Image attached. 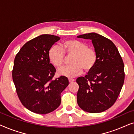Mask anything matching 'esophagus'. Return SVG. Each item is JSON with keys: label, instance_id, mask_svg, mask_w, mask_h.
<instances>
[{"label": "esophagus", "instance_id": "34e87169", "mask_svg": "<svg viewBox=\"0 0 134 134\" xmlns=\"http://www.w3.org/2000/svg\"><path fill=\"white\" fill-rule=\"evenodd\" d=\"M68 80H69V82H74V79H72V78H69L68 79Z\"/></svg>", "mask_w": 134, "mask_h": 134}]
</instances>
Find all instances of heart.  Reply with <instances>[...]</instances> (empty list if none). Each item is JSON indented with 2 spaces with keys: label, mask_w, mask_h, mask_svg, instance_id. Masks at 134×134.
<instances>
[{
  "label": "heart",
  "mask_w": 134,
  "mask_h": 134,
  "mask_svg": "<svg viewBox=\"0 0 134 134\" xmlns=\"http://www.w3.org/2000/svg\"><path fill=\"white\" fill-rule=\"evenodd\" d=\"M72 56L71 65L58 70V74L68 77H74L81 74L83 69L86 72L93 69L98 60L96 50L88 46L87 44L77 40H66L62 44V48L53 46L49 49L48 57L51 63L57 68L64 65L66 56Z\"/></svg>",
  "instance_id": "obj_1"
}]
</instances>
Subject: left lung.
<instances>
[{"mask_svg": "<svg viewBox=\"0 0 134 134\" xmlns=\"http://www.w3.org/2000/svg\"><path fill=\"white\" fill-rule=\"evenodd\" d=\"M92 41L98 60L85 77L77 79V101L83 110L100 113L111 107L118 98L124 81V65L111 40L96 33L77 36Z\"/></svg>", "mask_w": 134, "mask_h": 134, "instance_id": "left-lung-1", "label": "left lung"}]
</instances>
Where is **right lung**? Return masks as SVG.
Returning <instances> with one entry per match:
<instances>
[{"instance_id": "right-lung-1", "label": "right lung", "mask_w": 134, "mask_h": 134, "mask_svg": "<svg viewBox=\"0 0 134 134\" xmlns=\"http://www.w3.org/2000/svg\"><path fill=\"white\" fill-rule=\"evenodd\" d=\"M60 39L41 35L27 42L16 54L13 80L20 101L32 112L47 114L61 103V93L68 85L67 77L53 79L56 69L48 57L52 46Z\"/></svg>"}]
</instances>
